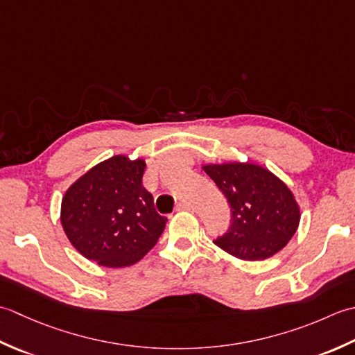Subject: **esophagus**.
<instances>
[{
  "mask_svg": "<svg viewBox=\"0 0 355 355\" xmlns=\"http://www.w3.org/2000/svg\"><path fill=\"white\" fill-rule=\"evenodd\" d=\"M176 209H178V211H180V209H191V205L188 204V202H179Z\"/></svg>",
  "mask_w": 355,
  "mask_h": 355,
  "instance_id": "1",
  "label": "esophagus"
}]
</instances>
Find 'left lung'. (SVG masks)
<instances>
[{
  "mask_svg": "<svg viewBox=\"0 0 355 355\" xmlns=\"http://www.w3.org/2000/svg\"><path fill=\"white\" fill-rule=\"evenodd\" d=\"M204 171L225 196L231 223L214 243L242 260L268 259L295 233L300 209L280 179L254 164L205 165Z\"/></svg>",
  "mask_w": 355,
  "mask_h": 355,
  "instance_id": "8db88e82",
  "label": "left lung"
}]
</instances>
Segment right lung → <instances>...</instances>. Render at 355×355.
I'll list each match as a JSON object with an SVG mask.
<instances>
[{
  "label": "right lung",
  "mask_w": 355,
  "mask_h": 355,
  "mask_svg": "<svg viewBox=\"0 0 355 355\" xmlns=\"http://www.w3.org/2000/svg\"><path fill=\"white\" fill-rule=\"evenodd\" d=\"M146 162L113 156L79 178L66 191L61 223L84 257L108 268L141 260L155 247L167 219L142 185Z\"/></svg>",
  "instance_id": "1"
}]
</instances>
